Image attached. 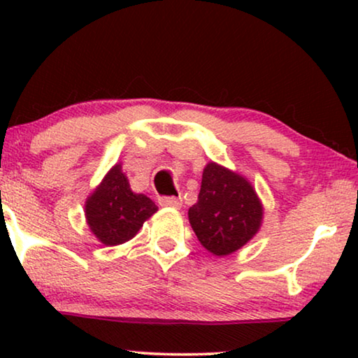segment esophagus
<instances>
[{
    "label": "esophagus",
    "instance_id": "34e87169",
    "mask_svg": "<svg viewBox=\"0 0 358 358\" xmlns=\"http://www.w3.org/2000/svg\"><path fill=\"white\" fill-rule=\"evenodd\" d=\"M159 205H161V207L180 208V205H182V199H180V197H161Z\"/></svg>",
    "mask_w": 358,
    "mask_h": 358
}]
</instances>
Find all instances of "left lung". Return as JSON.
Listing matches in <instances>:
<instances>
[{"label":"left lung","mask_w":358,"mask_h":358,"mask_svg":"<svg viewBox=\"0 0 358 358\" xmlns=\"http://www.w3.org/2000/svg\"><path fill=\"white\" fill-rule=\"evenodd\" d=\"M264 205L243 174L210 163L203 168L197 203L189 208V223L200 244L213 256L236 252L259 233Z\"/></svg>","instance_id":"left-lung-1"}]
</instances>
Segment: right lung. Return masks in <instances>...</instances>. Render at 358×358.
<instances>
[{
    "mask_svg": "<svg viewBox=\"0 0 358 358\" xmlns=\"http://www.w3.org/2000/svg\"><path fill=\"white\" fill-rule=\"evenodd\" d=\"M156 212L158 207L153 200L130 189L120 163L112 166L85 202L87 227L104 246L130 241Z\"/></svg>",
    "mask_w": 358,
    "mask_h": 358,
    "instance_id": "right-lung-1",
    "label": "right lung"
}]
</instances>
